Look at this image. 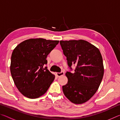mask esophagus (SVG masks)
Here are the masks:
<instances>
[{"label": "esophagus", "mask_w": 120, "mask_h": 120, "mask_svg": "<svg viewBox=\"0 0 120 120\" xmlns=\"http://www.w3.org/2000/svg\"><path fill=\"white\" fill-rule=\"evenodd\" d=\"M64 71H61L60 72H57L56 73V76L58 77H60L61 76H63V75H64Z\"/></svg>", "instance_id": "1"}]
</instances>
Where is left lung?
I'll return each instance as SVG.
<instances>
[{"label": "left lung", "instance_id": "1", "mask_svg": "<svg viewBox=\"0 0 120 120\" xmlns=\"http://www.w3.org/2000/svg\"><path fill=\"white\" fill-rule=\"evenodd\" d=\"M60 44L70 69L66 73L68 81L62 86L63 92L74 104H82L95 94L102 80V56L98 49L86 41H60ZM72 64L76 68L72 73Z\"/></svg>", "mask_w": 120, "mask_h": 120}]
</instances>
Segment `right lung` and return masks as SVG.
<instances>
[{"instance_id": "right-lung-1", "label": "right lung", "mask_w": 120, "mask_h": 120, "mask_svg": "<svg viewBox=\"0 0 120 120\" xmlns=\"http://www.w3.org/2000/svg\"><path fill=\"white\" fill-rule=\"evenodd\" d=\"M59 41L31 38L13 50L11 72L16 87L24 96L36 98L45 94L55 78L45 65L46 57Z\"/></svg>"}]
</instances>
